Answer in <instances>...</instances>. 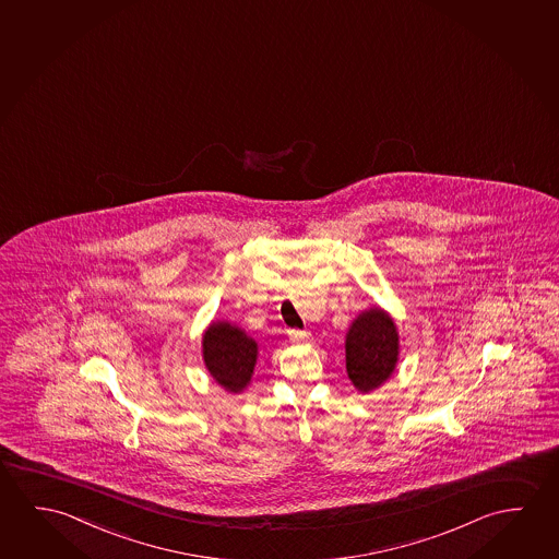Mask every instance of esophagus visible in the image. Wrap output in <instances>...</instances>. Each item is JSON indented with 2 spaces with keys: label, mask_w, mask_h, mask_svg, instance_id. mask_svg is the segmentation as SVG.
<instances>
[{
  "label": "esophagus",
  "mask_w": 559,
  "mask_h": 559,
  "mask_svg": "<svg viewBox=\"0 0 559 559\" xmlns=\"http://www.w3.org/2000/svg\"><path fill=\"white\" fill-rule=\"evenodd\" d=\"M288 337H290V341H294V343H310L311 333L310 331L293 330L288 331Z\"/></svg>",
  "instance_id": "34e87169"
}]
</instances>
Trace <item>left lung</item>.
I'll return each mask as SVG.
<instances>
[{
    "label": "left lung",
    "instance_id": "8db88e82",
    "mask_svg": "<svg viewBox=\"0 0 559 559\" xmlns=\"http://www.w3.org/2000/svg\"><path fill=\"white\" fill-rule=\"evenodd\" d=\"M348 380L360 394L388 382L400 360V333L395 321L380 306L358 313L345 337Z\"/></svg>",
    "mask_w": 559,
    "mask_h": 559
}]
</instances>
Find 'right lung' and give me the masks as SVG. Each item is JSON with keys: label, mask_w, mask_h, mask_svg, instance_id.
Listing matches in <instances>:
<instances>
[{"label": "right lung", "mask_w": 559, "mask_h": 559, "mask_svg": "<svg viewBox=\"0 0 559 559\" xmlns=\"http://www.w3.org/2000/svg\"><path fill=\"white\" fill-rule=\"evenodd\" d=\"M259 345L246 330L229 321H212L202 335V360L216 384L241 394L255 370Z\"/></svg>", "instance_id": "add662e5"}]
</instances>
